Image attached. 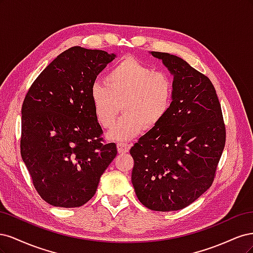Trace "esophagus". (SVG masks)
I'll return each instance as SVG.
<instances>
[{
  "label": "esophagus",
  "mask_w": 253,
  "mask_h": 253,
  "mask_svg": "<svg viewBox=\"0 0 253 253\" xmlns=\"http://www.w3.org/2000/svg\"><path fill=\"white\" fill-rule=\"evenodd\" d=\"M129 149H131V145H129L128 143H122V142L117 143V150H118V153H120V154L127 153L129 151Z\"/></svg>",
  "instance_id": "obj_1"
}]
</instances>
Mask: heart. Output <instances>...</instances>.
<instances>
[{
	"label": "heart",
	"mask_w": 253,
	"mask_h": 253,
	"mask_svg": "<svg viewBox=\"0 0 253 253\" xmlns=\"http://www.w3.org/2000/svg\"><path fill=\"white\" fill-rule=\"evenodd\" d=\"M104 82L106 87L100 83L91 86L89 98L97 121L105 128L114 125L122 105L124 117L108 133L112 140L127 141L143 128H155L172 106L170 76L133 57L122 58L112 66Z\"/></svg>",
	"instance_id": "1"
}]
</instances>
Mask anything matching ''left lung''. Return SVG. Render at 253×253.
I'll list each match as a JSON object with an SVG mask.
<instances>
[{"label":"left lung","mask_w":253,"mask_h":253,"mask_svg":"<svg viewBox=\"0 0 253 253\" xmlns=\"http://www.w3.org/2000/svg\"><path fill=\"white\" fill-rule=\"evenodd\" d=\"M150 53L173 75V102L166 118L129 151L132 183L147 208L176 211L211 187L225 147V125L208 77L177 56Z\"/></svg>","instance_id":"left-lung-1"}]
</instances>
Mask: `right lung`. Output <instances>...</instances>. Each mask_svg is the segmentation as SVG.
Instances as JSON below:
<instances>
[{
	"mask_svg": "<svg viewBox=\"0 0 253 253\" xmlns=\"http://www.w3.org/2000/svg\"><path fill=\"white\" fill-rule=\"evenodd\" d=\"M116 57L68 48L39 75L24 99L21 156L38 193L51 206L87 203L116 157V144L101 142L89 98L97 76Z\"/></svg>",
	"mask_w": 253,
	"mask_h": 253,
	"instance_id": "right-lung-1",
	"label": "right lung"
}]
</instances>
